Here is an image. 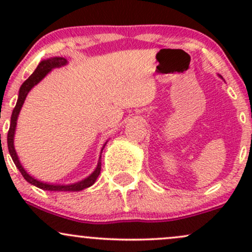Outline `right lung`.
<instances>
[{"label":"right lung","mask_w":252,"mask_h":252,"mask_svg":"<svg viewBox=\"0 0 252 252\" xmlns=\"http://www.w3.org/2000/svg\"><path fill=\"white\" fill-rule=\"evenodd\" d=\"M66 63H67V60L63 59V58H51V59L43 60V62H41L39 65H37L36 70L32 73V76L28 78V79L26 80L24 84H22L21 88H20V91H19V99H17L15 108H14L13 114H11L10 126H9V130H8L7 142H8V149H9V154L11 156V158H13L14 163H15V166L17 167V169L20 170V173H21L22 176H24V178L28 182H30V184L34 185V186L39 187V189H41L71 190L72 192V190H82L84 189H88V187H90L91 185L94 184V181H96V179L98 178V175H99V173H100V166H102V163H100V158H99V161H98L96 170H94V172L92 173L89 178H86L85 180H83L80 182H77V184L62 186V185L43 184V182H40V181L35 180L34 178H32L30 174H27V172L24 169V167L21 166L19 158H17L15 149H14V132H15V128H16L17 116H19V112H20V110H21V106L24 105V102H25L26 97H27L28 92H30L31 89L33 88L34 85H36V84L39 83L40 80H41L42 78L52 70V68L60 67V66L65 65Z\"/></svg>","instance_id":"obj_1"}]
</instances>
